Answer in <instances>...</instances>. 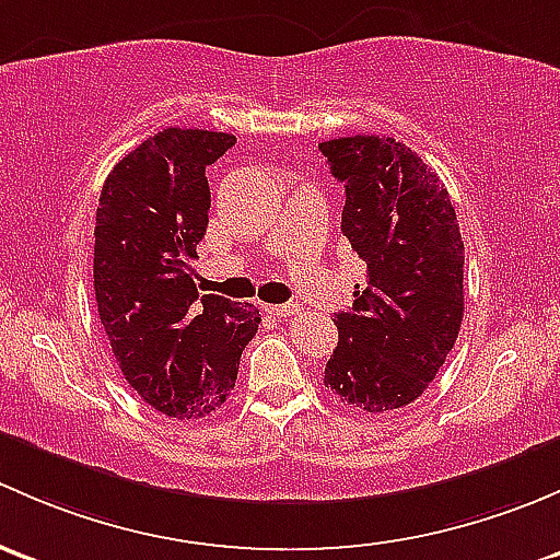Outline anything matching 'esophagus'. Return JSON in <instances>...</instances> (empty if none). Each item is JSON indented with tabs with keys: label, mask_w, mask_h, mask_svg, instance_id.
Listing matches in <instances>:
<instances>
[{
	"label": "esophagus",
	"mask_w": 560,
	"mask_h": 560,
	"mask_svg": "<svg viewBox=\"0 0 560 560\" xmlns=\"http://www.w3.org/2000/svg\"><path fill=\"white\" fill-rule=\"evenodd\" d=\"M267 313L272 315H280V318H288V315H296L299 313V304L288 302V304H272V307H264Z\"/></svg>",
	"instance_id": "1"
}]
</instances>
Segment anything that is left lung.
Instances as JSON below:
<instances>
[{"instance_id":"8db88e82","label":"left lung","mask_w":560,"mask_h":560,"mask_svg":"<svg viewBox=\"0 0 560 560\" xmlns=\"http://www.w3.org/2000/svg\"><path fill=\"white\" fill-rule=\"evenodd\" d=\"M345 183L342 234L366 264L353 310L334 313L339 342L323 383L345 405H412L453 350L464 320V240L447 188L394 137L320 142Z\"/></svg>"}]
</instances>
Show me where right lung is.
<instances>
[{"instance_id": "1", "label": "right lung", "mask_w": 560, "mask_h": 560, "mask_svg": "<svg viewBox=\"0 0 560 560\" xmlns=\"http://www.w3.org/2000/svg\"><path fill=\"white\" fill-rule=\"evenodd\" d=\"M234 142L159 131L113 166L96 207L100 320L126 383L170 418H205L226 401L261 323L253 304L199 296L191 269L210 210L205 170Z\"/></svg>"}]
</instances>
